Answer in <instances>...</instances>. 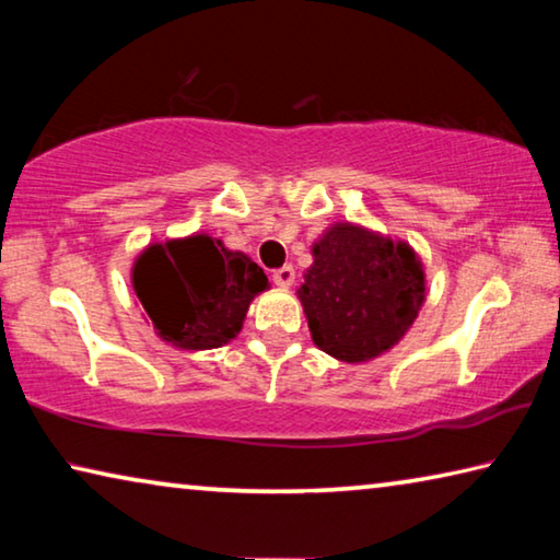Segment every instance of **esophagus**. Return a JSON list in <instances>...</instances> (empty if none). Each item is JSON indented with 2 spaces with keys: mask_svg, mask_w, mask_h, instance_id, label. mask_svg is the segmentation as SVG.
<instances>
[{
  "mask_svg": "<svg viewBox=\"0 0 560 560\" xmlns=\"http://www.w3.org/2000/svg\"><path fill=\"white\" fill-rule=\"evenodd\" d=\"M293 279H296V271H293L291 264H287V267H279L277 271H273V283L281 289H289Z\"/></svg>",
  "mask_w": 560,
  "mask_h": 560,
  "instance_id": "esophagus-1",
  "label": "esophagus"
}]
</instances>
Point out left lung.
Returning a JSON list of instances; mask_svg holds the SVG:
<instances>
[{
  "mask_svg": "<svg viewBox=\"0 0 560 560\" xmlns=\"http://www.w3.org/2000/svg\"><path fill=\"white\" fill-rule=\"evenodd\" d=\"M314 343L346 363L390 350L424 301V271L405 242L334 224L314 244L299 289Z\"/></svg>",
  "mask_w": 560,
  "mask_h": 560,
  "instance_id": "obj_1",
  "label": "left lung"
}]
</instances>
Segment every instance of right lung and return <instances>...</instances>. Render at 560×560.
Wrapping results in <instances>:
<instances>
[{
    "mask_svg": "<svg viewBox=\"0 0 560 560\" xmlns=\"http://www.w3.org/2000/svg\"><path fill=\"white\" fill-rule=\"evenodd\" d=\"M267 287L249 257L205 234L148 246L132 267V289L158 336L185 350L230 343Z\"/></svg>",
    "mask_w": 560,
    "mask_h": 560,
    "instance_id": "obj_1",
    "label": "right lung"
}]
</instances>
